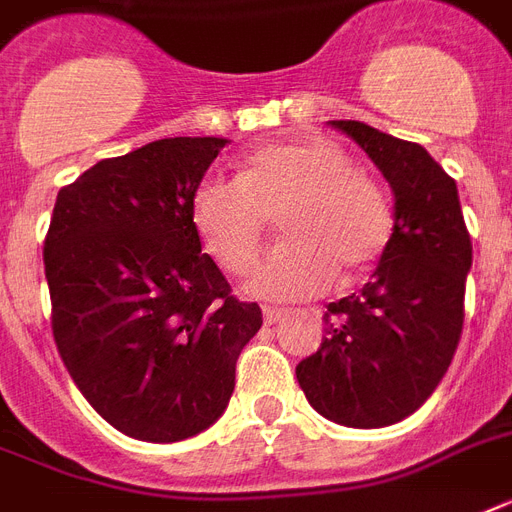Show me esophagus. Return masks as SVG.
<instances>
[{"instance_id": "esophagus-1", "label": "esophagus", "mask_w": 512, "mask_h": 512, "mask_svg": "<svg viewBox=\"0 0 512 512\" xmlns=\"http://www.w3.org/2000/svg\"><path fill=\"white\" fill-rule=\"evenodd\" d=\"M284 316H287V311H281V308H263L265 324H279Z\"/></svg>"}]
</instances>
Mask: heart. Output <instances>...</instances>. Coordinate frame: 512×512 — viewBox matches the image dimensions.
Here are the masks:
<instances>
[{
    "label": "heart",
    "instance_id": "heart-1",
    "mask_svg": "<svg viewBox=\"0 0 512 512\" xmlns=\"http://www.w3.org/2000/svg\"><path fill=\"white\" fill-rule=\"evenodd\" d=\"M279 247L255 265L247 289L263 300H305L369 271L393 231L388 196L353 167L337 143L295 138L252 151L239 177L204 175L191 220L201 244L228 273H244L279 215Z\"/></svg>",
    "mask_w": 512,
    "mask_h": 512
}]
</instances>
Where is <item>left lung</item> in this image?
<instances>
[{
    "mask_svg": "<svg viewBox=\"0 0 512 512\" xmlns=\"http://www.w3.org/2000/svg\"><path fill=\"white\" fill-rule=\"evenodd\" d=\"M329 124L388 180L393 233L372 279L327 305V335L297 364V382L327 420L385 428L417 412L452 364L473 244L457 183L425 148L364 122Z\"/></svg>",
    "mask_w": 512,
    "mask_h": 512,
    "instance_id": "8db88e82",
    "label": "left lung"
}]
</instances>
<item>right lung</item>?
Wrapping results in <instances>:
<instances>
[{
  "instance_id": "right-lung-1",
  "label": "right lung",
  "mask_w": 512,
  "mask_h": 512,
  "mask_svg": "<svg viewBox=\"0 0 512 512\" xmlns=\"http://www.w3.org/2000/svg\"><path fill=\"white\" fill-rule=\"evenodd\" d=\"M225 138H164L60 188L44 239L52 337L71 380L124 436L207 430L263 327L201 252L191 196Z\"/></svg>"
}]
</instances>
